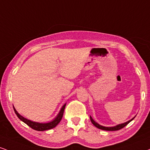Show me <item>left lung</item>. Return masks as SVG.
Returning <instances> with one entry per match:
<instances>
[{"instance_id": "obj_1", "label": "left lung", "mask_w": 150, "mask_h": 150, "mask_svg": "<svg viewBox=\"0 0 150 150\" xmlns=\"http://www.w3.org/2000/svg\"><path fill=\"white\" fill-rule=\"evenodd\" d=\"M135 117H136V116H135L134 117H133L131 120H130L129 121H128V122H124V123L117 124V125L114 126V127H104V126L100 125V124L97 123L96 122H95V121L93 120V118L91 116H90V120H91V123H92L96 127H97L99 129L104 130V131H117V130H120L121 129H122V128H124V127H126V126H127V124L129 123V122H131V121H132L133 119L135 118Z\"/></svg>"}]
</instances>
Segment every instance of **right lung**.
<instances>
[{
    "label": "right lung",
    "mask_w": 150,
    "mask_h": 150,
    "mask_svg": "<svg viewBox=\"0 0 150 150\" xmlns=\"http://www.w3.org/2000/svg\"><path fill=\"white\" fill-rule=\"evenodd\" d=\"M66 103H65L64 105L61 107L59 112L58 113L57 117H56L54 120H52V121H50V122H46V123H40V122H33V121L28 120V119L25 118V117L21 116V115L19 114L17 110H16V109L14 108V106H13V108H14V112H15V114L17 115L18 118H19L21 121H22L23 122H24L25 124H26L28 127L32 128V129L34 130H36V131H46V130H50L56 127L57 126V124L61 122V119H62L63 117V115H64V112L65 107H66Z\"/></svg>",
    "instance_id": "obj_1"
}]
</instances>
